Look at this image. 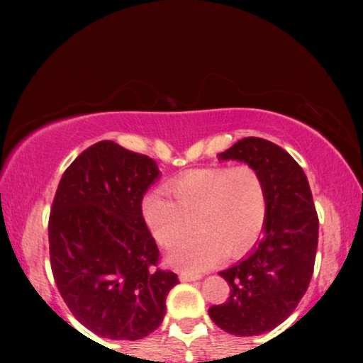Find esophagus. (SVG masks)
<instances>
[{
	"instance_id": "obj_1",
	"label": "esophagus",
	"mask_w": 363,
	"mask_h": 363,
	"mask_svg": "<svg viewBox=\"0 0 363 363\" xmlns=\"http://www.w3.org/2000/svg\"><path fill=\"white\" fill-rule=\"evenodd\" d=\"M201 274H193V272H180V281L190 282V281H198Z\"/></svg>"
}]
</instances>
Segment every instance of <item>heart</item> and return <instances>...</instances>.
<instances>
[{"instance_id": "obj_1", "label": "heart", "mask_w": 363, "mask_h": 363, "mask_svg": "<svg viewBox=\"0 0 363 363\" xmlns=\"http://www.w3.org/2000/svg\"><path fill=\"white\" fill-rule=\"evenodd\" d=\"M170 198L152 193L143 218L158 245L172 247L193 230L196 235L170 252V262L203 271L220 259L240 256L255 245L267 213L266 185L250 165L213 167L186 173L168 185Z\"/></svg>"}]
</instances>
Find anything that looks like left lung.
<instances>
[{
	"instance_id": "obj_1",
	"label": "left lung",
	"mask_w": 363,
	"mask_h": 363,
	"mask_svg": "<svg viewBox=\"0 0 363 363\" xmlns=\"http://www.w3.org/2000/svg\"><path fill=\"white\" fill-rule=\"evenodd\" d=\"M218 157L245 162L259 173L267 213L264 236L255 250L220 272L230 284V297L211 306L208 314L228 334L259 335L284 322L306 294L314 272L319 218L306 173L284 148L246 137Z\"/></svg>"
}]
</instances>
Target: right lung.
Returning a JSON list of instances; mask_svg holds the SVG:
<instances>
[{
    "label": "right lung",
    "mask_w": 363,
    "mask_h": 363,
    "mask_svg": "<svg viewBox=\"0 0 363 363\" xmlns=\"http://www.w3.org/2000/svg\"><path fill=\"white\" fill-rule=\"evenodd\" d=\"M155 160L102 140L64 172L49 215L54 281L72 315L94 334L138 340L165 315L178 276L158 267L160 251L142 215Z\"/></svg>",
    "instance_id": "right-lung-1"
}]
</instances>
